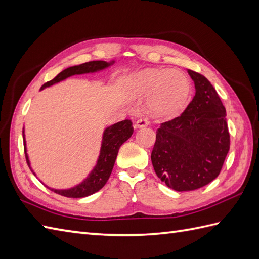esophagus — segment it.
<instances>
[{"label": "esophagus", "instance_id": "esophagus-1", "mask_svg": "<svg viewBox=\"0 0 259 259\" xmlns=\"http://www.w3.org/2000/svg\"><path fill=\"white\" fill-rule=\"evenodd\" d=\"M150 121L148 118H140L137 120L136 122V128H143V127H147V125H149Z\"/></svg>", "mask_w": 259, "mask_h": 259}]
</instances>
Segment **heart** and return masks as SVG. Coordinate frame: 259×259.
<instances>
[{"mask_svg":"<svg viewBox=\"0 0 259 259\" xmlns=\"http://www.w3.org/2000/svg\"><path fill=\"white\" fill-rule=\"evenodd\" d=\"M130 90L139 97L150 95V111L157 117H167L183 109L191 85L188 77L179 70L146 69L132 76Z\"/></svg>","mask_w":259,"mask_h":259,"instance_id":"1","label":"heart"}]
</instances>
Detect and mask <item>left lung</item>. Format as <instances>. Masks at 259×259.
<instances>
[{"label": "left lung", "instance_id": "obj_1", "mask_svg": "<svg viewBox=\"0 0 259 259\" xmlns=\"http://www.w3.org/2000/svg\"><path fill=\"white\" fill-rule=\"evenodd\" d=\"M195 96L182 115L161 123L151 153L153 169L169 188L193 191L219 177L230 150L226 110L212 83L189 69Z\"/></svg>", "mask_w": 259, "mask_h": 259}]
</instances>
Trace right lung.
<instances>
[{"label": "right lung", "mask_w": 259, "mask_h": 259, "mask_svg": "<svg viewBox=\"0 0 259 259\" xmlns=\"http://www.w3.org/2000/svg\"><path fill=\"white\" fill-rule=\"evenodd\" d=\"M110 63H107L104 61H93V62L83 63L78 66H73V67L64 69L62 73H59L55 78H54V79L44 83V85L40 87V89L52 86L54 83L64 80L67 77H70L73 75L94 73V71H97L108 67ZM132 132H134V127H132V122L129 119L122 120V121L117 122L115 124L110 125V127H108L104 132V137H102L100 155L97 161V164H96L93 172L89 174V177L85 180V181L69 190H53V189L51 190L59 195H63L66 197H73V198L85 197L96 193V192L99 191L102 186L107 183L108 179H109L111 174L112 167L115 165V161L117 158L119 148L121 147V144L123 142H125L129 139L132 135ZM24 149H25L26 162L29 166V161H28V157L26 154V148H25V139H24ZM29 169H31V166H29Z\"/></svg>", "instance_id": "1"}]
</instances>
